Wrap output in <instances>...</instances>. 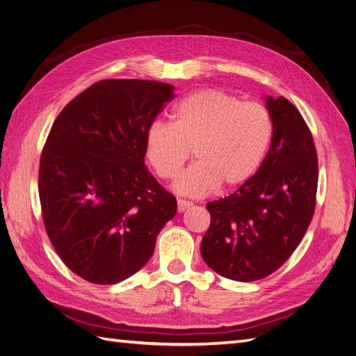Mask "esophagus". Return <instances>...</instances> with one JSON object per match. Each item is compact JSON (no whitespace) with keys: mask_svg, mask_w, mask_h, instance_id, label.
<instances>
[{"mask_svg":"<svg viewBox=\"0 0 356 356\" xmlns=\"http://www.w3.org/2000/svg\"><path fill=\"white\" fill-rule=\"evenodd\" d=\"M191 202H188V200H184V199H178V211L179 212H184L186 209H188L190 207H191Z\"/></svg>","mask_w":356,"mask_h":356,"instance_id":"1","label":"esophagus"}]
</instances>
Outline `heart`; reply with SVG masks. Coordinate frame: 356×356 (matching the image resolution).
<instances>
[{"label": "heart", "instance_id": "b5f03b06", "mask_svg": "<svg viewBox=\"0 0 356 356\" xmlns=\"http://www.w3.org/2000/svg\"><path fill=\"white\" fill-rule=\"evenodd\" d=\"M273 135L266 106L242 102L220 89H202L182 98L170 123L154 122L145 134V152L156 174L174 179L190 159L196 163L175 182L181 195L203 196L220 184L238 187L261 165Z\"/></svg>", "mask_w": 356, "mask_h": 356}]
</instances>
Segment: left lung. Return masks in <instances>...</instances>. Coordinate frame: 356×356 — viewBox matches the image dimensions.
Here are the masks:
<instances>
[{
    "mask_svg": "<svg viewBox=\"0 0 356 356\" xmlns=\"http://www.w3.org/2000/svg\"><path fill=\"white\" fill-rule=\"evenodd\" d=\"M270 148L233 195L207 204L211 225L200 254L212 270L241 282L276 272L296 251L315 212L318 156L300 111L284 96H266Z\"/></svg>",
    "mask_w": 356,
    "mask_h": 356,
    "instance_id": "left-lung-1",
    "label": "left lung"
}]
</instances>
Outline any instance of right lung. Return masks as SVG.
I'll return each instance as SVG.
<instances>
[{
  "label": "right lung",
  "instance_id": "right-lung-1",
  "mask_svg": "<svg viewBox=\"0 0 356 356\" xmlns=\"http://www.w3.org/2000/svg\"><path fill=\"white\" fill-rule=\"evenodd\" d=\"M174 86L102 80L63 108L42 148L38 193L60 260L84 281L113 285L152 258L177 199L149 174L145 134Z\"/></svg>",
  "mask_w": 356,
  "mask_h": 356
}]
</instances>
